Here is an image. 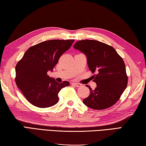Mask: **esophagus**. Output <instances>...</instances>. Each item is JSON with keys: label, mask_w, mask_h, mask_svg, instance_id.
<instances>
[{"label": "esophagus", "mask_w": 146, "mask_h": 146, "mask_svg": "<svg viewBox=\"0 0 146 146\" xmlns=\"http://www.w3.org/2000/svg\"><path fill=\"white\" fill-rule=\"evenodd\" d=\"M73 85H74L76 86H77V87H81V86H82V85L80 83H72Z\"/></svg>", "instance_id": "34e87169"}]
</instances>
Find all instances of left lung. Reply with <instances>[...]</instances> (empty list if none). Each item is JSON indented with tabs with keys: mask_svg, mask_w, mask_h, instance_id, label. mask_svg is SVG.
I'll return each instance as SVG.
<instances>
[{
	"mask_svg": "<svg viewBox=\"0 0 146 146\" xmlns=\"http://www.w3.org/2000/svg\"><path fill=\"white\" fill-rule=\"evenodd\" d=\"M74 48L85 54L90 70L94 76L97 87L83 100L89 108L104 110L115 104L127 85L126 66L122 58L111 46L93 40L76 42Z\"/></svg>",
	"mask_w": 146,
	"mask_h": 146,
	"instance_id": "left-lung-1",
	"label": "left lung"
}]
</instances>
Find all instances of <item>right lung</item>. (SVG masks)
<instances>
[{
    "instance_id": "1",
    "label": "right lung",
    "mask_w": 146,
    "mask_h": 146,
    "mask_svg": "<svg viewBox=\"0 0 146 146\" xmlns=\"http://www.w3.org/2000/svg\"><path fill=\"white\" fill-rule=\"evenodd\" d=\"M74 40H51L29 47L15 67L16 81L25 98L39 108H48L58 103V93L70 85L68 81L56 82L47 75L52 71L63 54Z\"/></svg>"
}]
</instances>
